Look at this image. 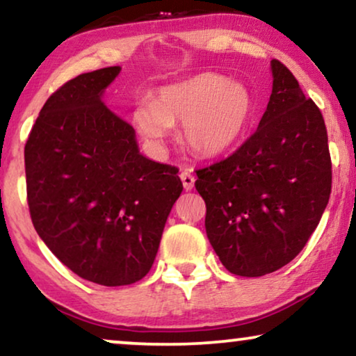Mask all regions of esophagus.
Returning <instances> with one entry per match:
<instances>
[{
    "label": "esophagus",
    "mask_w": 356,
    "mask_h": 356,
    "mask_svg": "<svg viewBox=\"0 0 356 356\" xmlns=\"http://www.w3.org/2000/svg\"><path fill=\"white\" fill-rule=\"evenodd\" d=\"M179 178H181L184 189H186V191H191V189L194 188V181H196V178H194V175H193L191 170L184 168L183 172H181V175H179Z\"/></svg>",
    "instance_id": "obj_1"
}]
</instances>
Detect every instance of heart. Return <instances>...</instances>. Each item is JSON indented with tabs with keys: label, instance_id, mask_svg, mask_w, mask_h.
Returning a JSON list of instances; mask_svg holds the SVG:
<instances>
[{
	"label": "heart",
	"instance_id": "obj_1",
	"mask_svg": "<svg viewBox=\"0 0 356 356\" xmlns=\"http://www.w3.org/2000/svg\"><path fill=\"white\" fill-rule=\"evenodd\" d=\"M256 118L250 89L222 74L204 72L163 87L157 99L136 106V129L162 147L173 124L183 123V140L199 157H217L230 150Z\"/></svg>",
	"mask_w": 356,
	"mask_h": 356
}]
</instances>
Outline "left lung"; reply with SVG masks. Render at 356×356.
Returning <instances> with one entry per match:
<instances>
[{
  "label": "left lung",
  "mask_w": 356,
  "mask_h": 356,
  "mask_svg": "<svg viewBox=\"0 0 356 356\" xmlns=\"http://www.w3.org/2000/svg\"><path fill=\"white\" fill-rule=\"evenodd\" d=\"M272 94L256 133L196 170L206 232L228 272L261 277L289 264L318 227L332 189L327 129L289 67L272 60Z\"/></svg>",
  "instance_id": "8db88e82"
}]
</instances>
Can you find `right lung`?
<instances>
[{"label":"right lung","instance_id":"1","mask_svg":"<svg viewBox=\"0 0 356 356\" xmlns=\"http://www.w3.org/2000/svg\"><path fill=\"white\" fill-rule=\"evenodd\" d=\"M120 71L86 72L53 92L24 149L38 236L67 269L105 286L147 275L183 191L178 168L140 155L133 126L102 102Z\"/></svg>","mask_w":356,"mask_h":356}]
</instances>
